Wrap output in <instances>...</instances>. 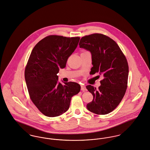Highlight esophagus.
<instances>
[{
	"mask_svg": "<svg viewBox=\"0 0 150 150\" xmlns=\"http://www.w3.org/2000/svg\"><path fill=\"white\" fill-rule=\"evenodd\" d=\"M81 90L82 91H86V87H85V85H81Z\"/></svg>",
	"mask_w": 150,
	"mask_h": 150,
	"instance_id": "34e87169",
	"label": "esophagus"
}]
</instances>
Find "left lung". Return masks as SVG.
Wrapping results in <instances>:
<instances>
[{
    "instance_id": "left-lung-1",
    "label": "left lung",
    "mask_w": 150,
    "mask_h": 150,
    "mask_svg": "<svg viewBox=\"0 0 150 150\" xmlns=\"http://www.w3.org/2000/svg\"><path fill=\"white\" fill-rule=\"evenodd\" d=\"M80 47L92 54V74L98 73L103 79L98 89L89 85L86 89L93 96L87 109L97 115H106L115 109L125 93L128 77V65L120 48L109 37L95 33L82 37Z\"/></svg>"
}]
</instances>
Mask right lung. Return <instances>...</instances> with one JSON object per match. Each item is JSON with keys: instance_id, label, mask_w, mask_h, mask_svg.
<instances>
[{"instance_id": "obj_1", "label": "right lung", "mask_w": 150, "mask_h": 150, "mask_svg": "<svg viewBox=\"0 0 150 150\" xmlns=\"http://www.w3.org/2000/svg\"><path fill=\"white\" fill-rule=\"evenodd\" d=\"M80 38L49 35L33 48L25 70L30 99L42 113L56 117L68 110L70 100L78 94L80 85L74 82H58L59 69L65 68L69 57Z\"/></svg>"}]
</instances>
